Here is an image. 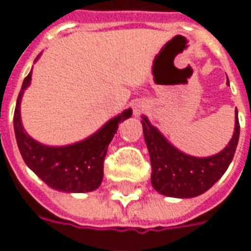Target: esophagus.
I'll list each match as a JSON object with an SVG mask.
<instances>
[{
    "label": "esophagus",
    "mask_w": 251,
    "mask_h": 251,
    "mask_svg": "<svg viewBox=\"0 0 251 251\" xmlns=\"http://www.w3.org/2000/svg\"><path fill=\"white\" fill-rule=\"evenodd\" d=\"M145 107H147V106H145L144 103H141V102H137V103H134V106H133V113H134L136 117H138V115H141L142 113L147 110Z\"/></svg>",
    "instance_id": "esophagus-1"
}]
</instances>
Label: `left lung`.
Wrapping results in <instances>:
<instances>
[{"label":"left lung","mask_w":251,"mask_h":251,"mask_svg":"<svg viewBox=\"0 0 251 251\" xmlns=\"http://www.w3.org/2000/svg\"><path fill=\"white\" fill-rule=\"evenodd\" d=\"M141 124L152 164L153 188L172 198H195L210 189L228 168L239 140L237 109L232 138L222 152L210 157H192L180 152L151 125L147 117H142Z\"/></svg>","instance_id":"1"}]
</instances>
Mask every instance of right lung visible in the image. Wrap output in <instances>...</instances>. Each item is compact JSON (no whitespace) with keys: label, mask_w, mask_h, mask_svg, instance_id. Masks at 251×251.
I'll return each mask as SVG.
<instances>
[{"label":"right lung","mask_w":251,"mask_h":251,"mask_svg":"<svg viewBox=\"0 0 251 251\" xmlns=\"http://www.w3.org/2000/svg\"><path fill=\"white\" fill-rule=\"evenodd\" d=\"M30 77L32 71L23 82L13 117L14 134L25 164L47 185L57 191L90 192L97 189L103 179V161L109 144L118 130V125L130 118L133 111L125 110L83 141L67 147H47L29 137L21 124L20 104Z\"/></svg>","instance_id":"1"}]
</instances>
